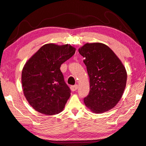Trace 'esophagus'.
<instances>
[{"mask_svg": "<svg viewBox=\"0 0 146 146\" xmlns=\"http://www.w3.org/2000/svg\"><path fill=\"white\" fill-rule=\"evenodd\" d=\"M71 90L72 91H75L76 89H78V85H75V86H71L70 87Z\"/></svg>", "mask_w": 146, "mask_h": 146, "instance_id": "1", "label": "esophagus"}]
</instances>
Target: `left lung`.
Listing matches in <instances>:
<instances>
[{"label":"left lung","instance_id":"8db88e82","mask_svg":"<svg viewBox=\"0 0 146 146\" xmlns=\"http://www.w3.org/2000/svg\"><path fill=\"white\" fill-rule=\"evenodd\" d=\"M78 52L84 57L89 77L90 91L84 99L85 105L97 113L112 109L126 87L127 73L123 63L103 43H86Z\"/></svg>","mask_w":146,"mask_h":146}]
</instances>
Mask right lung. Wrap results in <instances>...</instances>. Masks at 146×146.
Instances as JSON below:
<instances>
[{
	"label": "right lung",
	"instance_id": "1",
	"mask_svg": "<svg viewBox=\"0 0 146 146\" xmlns=\"http://www.w3.org/2000/svg\"><path fill=\"white\" fill-rule=\"evenodd\" d=\"M70 44L49 43L41 46L23 67V94L34 110L45 115L62 112L71 95L60 66L75 53Z\"/></svg>",
	"mask_w": 146,
	"mask_h": 146
}]
</instances>
